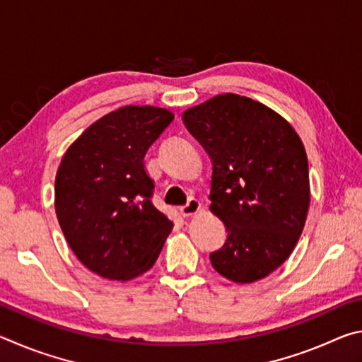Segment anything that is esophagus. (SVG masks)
I'll use <instances>...</instances> for the list:
<instances>
[{
	"mask_svg": "<svg viewBox=\"0 0 362 362\" xmlns=\"http://www.w3.org/2000/svg\"><path fill=\"white\" fill-rule=\"evenodd\" d=\"M199 209H201V203H199V201L192 198L185 206L180 207V214H182L183 217H189V216H193V214L198 212Z\"/></svg>",
	"mask_w": 362,
	"mask_h": 362,
	"instance_id": "obj_1",
	"label": "esophagus"
}]
</instances>
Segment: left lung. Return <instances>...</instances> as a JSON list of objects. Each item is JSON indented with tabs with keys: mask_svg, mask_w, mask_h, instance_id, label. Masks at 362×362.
<instances>
[{
	"mask_svg": "<svg viewBox=\"0 0 362 362\" xmlns=\"http://www.w3.org/2000/svg\"><path fill=\"white\" fill-rule=\"evenodd\" d=\"M189 134L212 161L211 211L228 231L209 255L223 278L249 284L283 265L310 206L308 159L283 116L238 94L183 112Z\"/></svg>",
	"mask_w": 362,
	"mask_h": 362,
	"instance_id": "left-lung-1",
	"label": "left lung"
}]
</instances>
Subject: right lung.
<instances>
[{"label":"right lung","instance_id":"1","mask_svg":"<svg viewBox=\"0 0 362 362\" xmlns=\"http://www.w3.org/2000/svg\"><path fill=\"white\" fill-rule=\"evenodd\" d=\"M166 108L127 105L90 124L62 158L56 214L78 260L102 278L129 281L155 265L173 222L151 203L144 166L173 122Z\"/></svg>","mask_w":362,"mask_h":362}]
</instances>
